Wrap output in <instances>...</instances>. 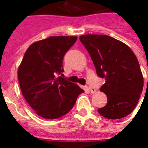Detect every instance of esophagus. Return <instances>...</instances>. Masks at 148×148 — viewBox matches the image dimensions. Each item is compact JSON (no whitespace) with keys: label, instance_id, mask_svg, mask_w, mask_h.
<instances>
[{"label":"esophagus","instance_id":"1","mask_svg":"<svg viewBox=\"0 0 148 148\" xmlns=\"http://www.w3.org/2000/svg\"><path fill=\"white\" fill-rule=\"evenodd\" d=\"M89 90H90V91L91 94H95V93L96 92V89L94 88H92V87H89Z\"/></svg>","mask_w":148,"mask_h":148}]
</instances>
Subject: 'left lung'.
Masks as SVG:
<instances>
[{
	"instance_id": "8db88e82",
	"label": "left lung",
	"mask_w": 148,
	"mask_h": 148,
	"mask_svg": "<svg viewBox=\"0 0 148 148\" xmlns=\"http://www.w3.org/2000/svg\"><path fill=\"white\" fill-rule=\"evenodd\" d=\"M80 40L90 54L97 76L105 79L100 88L108 103L97 111L108 119H121L135 108L144 87L140 64L130 47L108 35L86 34ZM148 84V78H147Z\"/></svg>"
}]
</instances>
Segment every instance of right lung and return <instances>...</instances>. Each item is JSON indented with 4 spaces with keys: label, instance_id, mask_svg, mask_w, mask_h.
Instances as JSON below:
<instances>
[{
    "label": "right lung",
    "instance_id": "1",
    "mask_svg": "<svg viewBox=\"0 0 148 148\" xmlns=\"http://www.w3.org/2000/svg\"><path fill=\"white\" fill-rule=\"evenodd\" d=\"M77 37L54 36L27 48L17 71L22 95L39 116L56 119L66 114L84 90L63 77L65 53Z\"/></svg>",
    "mask_w": 148,
    "mask_h": 148
}]
</instances>
